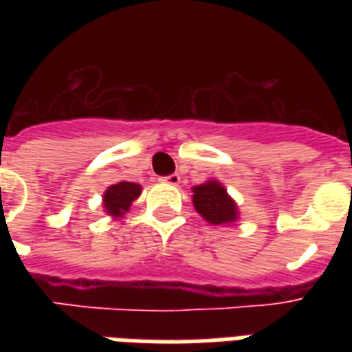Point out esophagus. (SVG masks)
I'll use <instances>...</instances> for the list:
<instances>
[{
    "label": "esophagus",
    "instance_id": "obj_1",
    "mask_svg": "<svg viewBox=\"0 0 352 352\" xmlns=\"http://www.w3.org/2000/svg\"><path fill=\"white\" fill-rule=\"evenodd\" d=\"M160 181L166 182V184H171V186H179V184H181V177L177 175V173H173V175L162 177V179H160Z\"/></svg>",
    "mask_w": 352,
    "mask_h": 352
}]
</instances>
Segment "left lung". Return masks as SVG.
<instances>
[{"mask_svg": "<svg viewBox=\"0 0 352 352\" xmlns=\"http://www.w3.org/2000/svg\"><path fill=\"white\" fill-rule=\"evenodd\" d=\"M193 208L210 225H232L239 219V206L217 179L192 188Z\"/></svg>", "mask_w": 352, "mask_h": 352, "instance_id": "1", "label": "left lung"}]
</instances>
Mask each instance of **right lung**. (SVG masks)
<instances>
[{
	"mask_svg": "<svg viewBox=\"0 0 352 352\" xmlns=\"http://www.w3.org/2000/svg\"><path fill=\"white\" fill-rule=\"evenodd\" d=\"M142 186L137 182L120 181L117 184H111L102 195V206L109 217L113 219H122L129 212L135 199L140 197Z\"/></svg>",
	"mask_w": 352,
	"mask_h": 352,
	"instance_id": "right-lung-1",
	"label": "right lung"
}]
</instances>
